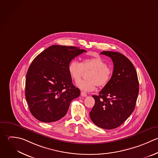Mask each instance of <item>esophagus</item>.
Here are the masks:
<instances>
[{
    "mask_svg": "<svg viewBox=\"0 0 158 158\" xmlns=\"http://www.w3.org/2000/svg\"><path fill=\"white\" fill-rule=\"evenodd\" d=\"M81 95L82 97H86V96H87V94H86V92H85L84 91H81Z\"/></svg>",
    "mask_w": 158,
    "mask_h": 158,
    "instance_id": "34e87169",
    "label": "esophagus"
}]
</instances>
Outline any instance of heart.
Wrapping results in <instances>:
<instances>
[{
    "instance_id": "obj_1",
    "label": "heart",
    "mask_w": 158,
    "mask_h": 158,
    "mask_svg": "<svg viewBox=\"0 0 158 158\" xmlns=\"http://www.w3.org/2000/svg\"><path fill=\"white\" fill-rule=\"evenodd\" d=\"M92 69L88 77L89 80L78 81L84 70ZM69 74L73 81L77 82V86L86 92L92 91L97 85L105 87L110 81L113 71L107 66V63L98 56L86 57L82 60L81 63L72 60L68 67Z\"/></svg>"
}]
</instances>
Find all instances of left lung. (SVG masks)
Listing matches in <instances>:
<instances>
[{"label": "left lung", "mask_w": 158, "mask_h": 158, "mask_svg": "<svg viewBox=\"0 0 158 158\" xmlns=\"http://www.w3.org/2000/svg\"><path fill=\"white\" fill-rule=\"evenodd\" d=\"M100 54L110 57L114 69L109 83L93 95L95 103L90 112L92 121L104 129L119 127L133 113L139 92V83L135 68L123 54L103 51Z\"/></svg>", "instance_id": "1"}]
</instances>
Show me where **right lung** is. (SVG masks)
Here are the masks:
<instances>
[{"mask_svg":"<svg viewBox=\"0 0 158 158\" xmlns=\"http://www.w3.org/2000/svg\"><path fill=\"white\" fill-rule=\"evenodd\" d=\"M84 49L52 45L32 61L26 77L25 97L29 110L37 120L52 123L64 117L71 101L80 95L72 83L68 67Z\"/></svg>","mask_w":158,"mask_h":158,"instance_id":"1","label":"right lung"}]
</instances>
